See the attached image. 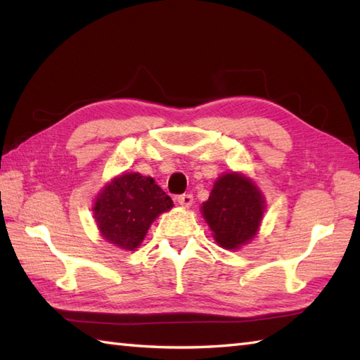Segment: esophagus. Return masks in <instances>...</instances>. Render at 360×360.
Instances as JSON below:
<instances>
[{"instance_id": "34e87169", "label": "esophagus", "mask_w": 360, "mask_h": 360, "mask_svg": "<svg viewBox=\"0 0 360 360\" xmlns=\"http://www.w3.org/2000/svg\"><path fill=\"white\" fill-rule=\"evenodd\" d=\"M176 201H178L181 205H182V207H192V204H193V196L192 195H179L178 198H176Z\"/></svg>"}]
</instances>
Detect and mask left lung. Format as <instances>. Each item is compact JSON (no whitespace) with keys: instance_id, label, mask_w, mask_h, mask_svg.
<instances>
[{"instance_id":"left-lung-1","label":"left lung","mask_w":360,"mask_h":360,"mask_svg":"<svg viewBox=\"0 0 360 360\" xmlns=\"http://www.w3.org/2000/svg\"><path fill=\"white\" fill-rule=\"evenodd\" d=\"M264 207V198L254 182L231 172L217 179L201 213L219 246L235 250L257 235Z\"/></svg>"}]
</instances>
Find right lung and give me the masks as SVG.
Returning a JSON list of instances; mask_svg holds the SVG:
<instances>
[{"mask_svg": "<svg viewBox=\"0 0 360 360\" xmlns=\"http://www.w3.org/2000/svg\"><path fill=\"white\" fill-rule=\"evenodd\" d=\"M173 207L155 179L125 173L108 182L94 202V218L103 238L124 250L141 246L153 221Z\"/></svg>", "mask_w": 360, "mask_h": 360, "instance_id": "right-lung-1", "label": "right lung"}]
</instances>
